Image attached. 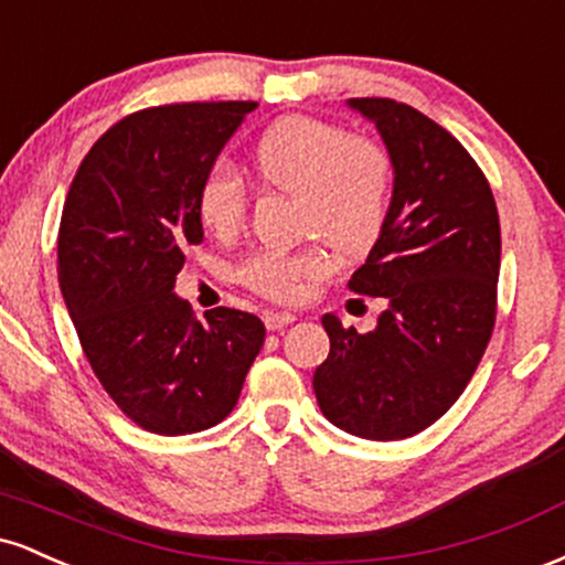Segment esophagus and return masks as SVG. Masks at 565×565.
Returning <instances> with one entry per match:
<instances>
[{
	"label": "esophagus",
	"mask_w": 565,
	"mask_h": 565,
	"mask_svg": "<svg viewBox=\"0 0 565 565\" xmlns=\"http://www.w3.org/2000/svg\"><path fill=\"white\" fill-rule=\"evenodd\" d=\"M263 321H265V327L270 329V332H278V329H284V327H289V323H295L297 316L295 313H287V310H265Z\"/></svg>",
	"instance_id": "esophagus-1"
}]
</instances>
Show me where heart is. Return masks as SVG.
<instances>
[{"label": "heart", "mask_w": 565, "mask_h": 565, "mask_svg": "<svg viewBox=\"0 0 565 565\" xmlns=\"http://www.w3.org/2000/svg\"><path fill=\"white\" fill-rule=\"evenodd\" d=\"M252 167L265 185L295 193L297 220L340 255H364L385 228L393 196V164L385 148L350 138L313 116H287L260 135ZM246 188L225 159L206 167L196 188V215L217 238H231L246 220ZM332 270L321 244L302 249H257L238 265V278L270 300L295 302Z\"/></svg>", "instance_id": "b5f03b06"}]
</instances>
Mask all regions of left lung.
<instances>
[{
    "mask_svg": "<svg viewBox=\"0 0 565 565\" xmlns=\"http://www.w3.org/2000/svg\"><path fill=\"white\" fill-rule=\"evenodd\" d=\"M393 164L385 228L348 287L382 297L361 334L334 313L313 391L323 417L366 440H401L449 412L476 372L497 316L502 236L489 180L465 146L417 108L350 97Z\"/></svg>",
    "mask_w": 565,
    "mask_h": 565,
    "instance_id": "1",
    "label": "left lung"
}]
</instances>
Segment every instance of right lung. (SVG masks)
Listing matches in <instances>:
<instances>
[{
  "label": "right lung",
  "mask_w": 565,
  "mask_h": 565,
  "mask_svg": "<svg viewBox=\"0 0 565 565\" xmlns=\"http://www.w3.org/2000/svg\"><path fill=\"white\" fill-rule=\"evenodd\" d=\"M257 103L146 108L103 135L76 170L57 233V281L82 350L114 404L159 436L223 423L260 353L257 316L196 321L174 295L204 238L196 188Z\"/></svg>",
  "instance_id": "add662e5"
}]
</instances>
